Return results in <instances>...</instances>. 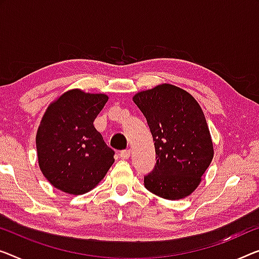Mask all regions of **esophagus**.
Returning <instances> with one entry per match:
<instances>
[{"instance_id": "obj_1", "label": "esophagus", "mask_w": 259, "mask_h": 259, "mask_svg": "<svg viewBox=\"0 0 259 259\" xmlns=\"http://www.w3.org/2000/svg\"><path fill=\"white\" fill-rule=\"evenodd\" d=\"M119 156H121L122 159H129L130 150H123V151H121V153H119Z\"/></svg>"}]
</instances>
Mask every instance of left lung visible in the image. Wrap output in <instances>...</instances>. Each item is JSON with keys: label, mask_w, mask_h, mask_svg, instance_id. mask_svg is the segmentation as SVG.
<instances>
[{"label": "left lung", "mask_w": 259, "mask_h": 259, "mask_svg": "<svg viewBox=\"0 0 259 259\" xmlns=\"http://www.w3.org/2000/svg\"><path fill=\"white\" fill-rule=\"evenodd\" d=\"M134 102L151 131L157 163L144 186L167 200L184 199L199 186L214 156L213 142L199 103L169 83L137 93Z\"/></svg>", "instance_id": "obj_1"}]
</instances>
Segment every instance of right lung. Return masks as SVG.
<instances>
[{
	"label": "right lung",
	"instance_id": "obj_1",
	"mask_svg": "<svg viewBox=\"0 0 259 259\" xmlns=\"http://www.w3.org/2000/svg\"><path fill=\"white\" fill-rule=\"evenodd\" d=\"M106 94L71 90L48 107L37 131L38 164L50 184L67 194L94 188L115 161L114 150L95 129Z\"/></svg>",
	"mask_w": 259,
	"mask_h": 259
}]
</instances>
